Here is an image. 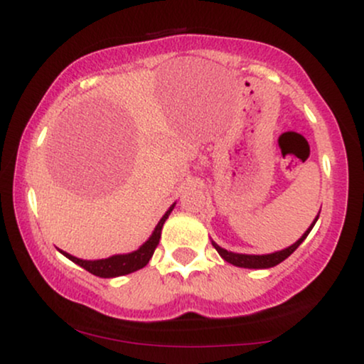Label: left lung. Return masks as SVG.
<instances>
[{"label": "left lung", "instance_id": "left-lung-1", "mask_svg": "<svg viewBox=\"0 0 364 364\" xmlns=\"http://www.w3.org/2000/svg\"><path fill=\"white\" fill-rule=\"evenodd\" d=\"M318 215H320V212H318V214H316L315 219H313V223L310 224V228H308L306 231L303 232V236L299 237V240L296 241V243H292L291 246H287V248L277 250V252L265 253V255H248V253L229 252V250H225V248H223V246L217 245L215 241H212V246H214V248L217 250V253H219L225 262L231 263V265H235V267H243V269H270V267L279 265V263L286 260V258L289 257V255L294 252V250L298 248V246L301 245L304 240H306V236L310 235L313 225H315L316 220H318Z\"/></svg>", "mask_w": 364, "mask_h": 364}]
</instances>
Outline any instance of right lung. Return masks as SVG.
I'll return each instance as SVG.
<instances>
[{"instance_id": "1", "label": "right lung", "mask_w": 364, "mask_h": 364, "mask_svg": "<svg viewBox=\"0 0 364 364\" xmlns=\"http://www.w3.org/2000/svg\"><path fill=\"white\" fill-rule=\"evenodd\" d=\"M174 205H176V202L166 210V214L161 217V220H159L156 228H154L152 235L149 236V240L145 241L144 245H140L135 252L118 253L107 258H99V260H83V258L73 257V255L63 252V250H60V253L65 255L68 260H72L73 263H77V265H80L82 269L87 270V272L97 275V277H102V279H112V277H119V275L136 272V270L144 269V267L149 263L150 258H152L154 250H156V246L159 245V240H161L162 225H164L166 219L171 215Z\"/></svg>"}]
</instances>
